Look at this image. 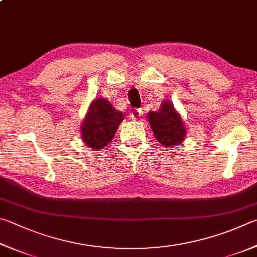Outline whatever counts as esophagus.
Instances as JSON below:
<instances>
[{
    "label": "esophagus",
    "instance_id": "obj_1",
    "mask_svg": "<svg viewBox=\"0 0 257 257\" xmlns=\"http://www.w3.org/2000/svg\"><path fill=\"white\" fill-rule=\"evenodd\" d=\"M141 116H142V111H141V109H134L133 111H131V118H132V119H134V120L139 119V118H140Z\"/></svg>",
    "mask_w": 257,
    "mask_h": 257
}]
</instances>
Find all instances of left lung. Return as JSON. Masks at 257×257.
Listing matches in <instances>:
<instances>
[{"instance_id":"1","label":"left lung","mask_w":257,"mask_h":257,"mask_svg":"<svg viewBox=\"0 0 257 257\" xmlns=\"http://www.w3.org/2000/svg\"><path fill=\"white\" fill-rule=\"evenodd\" d=\"M148 120L156 139L165 147L179 145L185 139V125L170 101L165 100L157 112H148Z\"/></svg>"}]
</instances>
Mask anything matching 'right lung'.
I'll list each match as a JSON object with an SVG mask.
<instances>
[{
	"label": "right lung",
	"mask_w": 257,
	"mask_h": 257,
	"mask_svg": "<svg viewBox=\"0 0 257 257\" xmlns=\"http://www.w3.org/2000/svg\"><path fill=\"white\" fill-rule=\"evenodd\" d=\"M123 119V112L116 110L107 99H96L81 125V138L91 149H102L112 140Z\"/></svg>",
	"instance_id": "right-lung-1"
}]
</instances>
